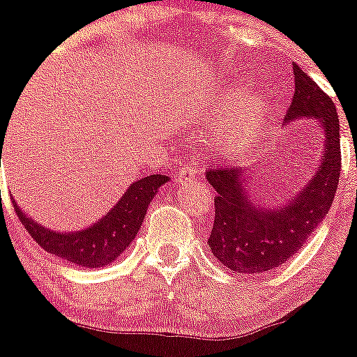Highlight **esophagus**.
<instances>
[{"mask_svg": "<svg viewBox=\"0 0 357 357\" xmlns=\"http://www.w3.org/2000/svg\"><path fill=\"white\" fill-rule=\"evenodd\" d=\"M195 176H197V169H195V165H185L181 171H179L178 179H176V181L181 183V185L183 183H190L194 181Z\"/></svg>", "mask_w": 357, "mask_h": 357, "instance_id": "34e87169", "label": "esophagus"}]
</instances>
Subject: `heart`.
<instances>
[{"mask_svg": "<svg viewBox=\"0 0 357 357\" xmlns=\"http://www.w3.org/2000/svg\"><path fill=\"white\" fill-rule=\"evenodd\" d=\"M245 86L229 85L213 96L201 119L211 126L226 124L215 140V149L222 156L240 155L250 142L259 137L271 114V107L263 96H245Z\"/></svg>", "mask_w": 357, "mask_h": 357, "instance_id": "1", "label": "heart"}]
</instances>
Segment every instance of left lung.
Masks as SVG:
<instances>
[{
  "mask_svg": "<svg viewBox=\"0 0 357 357\" xmlns=\"http://www.w3.org/2000/svg\"><path fill=\"white\" fill-rule=\"evenodd\" d=\"M295 92L284 124L313 119L324 133V151L306 185L279 204L255 201L250 171L242 167L211 169L206 179L215 190V220L208 245L224 266L258 274L282 265L306 243L329 211L340 179V121L333 99L297 63Z\"/></svg>",
  "mask_w": 357,
  "mask_h": 357,
  "instance_id": "obj_1",
  "label": "left lung"
}]
</instances>
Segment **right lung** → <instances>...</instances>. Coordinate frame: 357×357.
<instances>
[{
  "mask_svg": "<svg viewBox=\"0 0 357 357\" xmlns=\"http://www.w3.org/2000/svg\"><path fill=\"white\" fill-rule=\"evenodd\" d=\"M3 153V146H1ZM169 181V176L151 174L128 186L123 197L105 217L79 231H54L35 222L14 202V210L24 229L44 250L73 265L99 268L110 265L130 247L146 217L147 206L158 194V188Z\"/></svg>",
  "mask_w": 357,
  "mask_h": 357,
  "instance_id": "1",
  "label": "right lung"
}]
</instances>
